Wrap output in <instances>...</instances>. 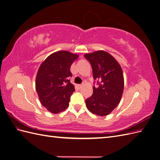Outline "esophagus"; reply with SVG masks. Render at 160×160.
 Listing matches in <instances>:
<instances>
[{"label": "esophagus", "instance_id": "esophagus-1", "mask_svg": "<svg viewBox=\"0 0 160 160\" xmlns=\"http://www.w3.org/2000/svg\"><path fill=\"white\" fill-rule=\"evenodd\" d=\"M83 86V84H80V85H77V87H78V88H79V89H81Z\"/></svg>", "mask_w": 160, "mask_h": 160}]
</instances>
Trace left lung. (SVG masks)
I'll list each match as a JSON object with an SVG mask.
<instances>
[{
    "label": "left lung",
    "mask_w": 160,
    "mask_h": 160,
    "mask_svg": "<svg viewBox=\"0 0 160 160\" xmlns=\"http://www.w3.org/2000/svg\"><path fill=\"white\" fill-rule=\"evenodd\" d=\"M84 57L90 62L93 79L98 80L99 85L98 88L93 86V95L85 100L86 106L95 115H108L122 99L124 89L122 67L112 55L104 51L88 53Z\"/></svg>",
    "instance_id": "1"
}]
</instances>
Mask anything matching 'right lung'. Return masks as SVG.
Returning <instances> with one entry per match:
<instances>
[{"instance_id":"add662e5","label":"right lung","mask_w":160,"mask_h":160,"mask_svg":"<svg viewBox=\"0 0 160 160\" xmlns=\"http://www.w3.org/2000/svg\"><path fill=\"white\" fill-rule=\"evenodd\" d=\"M79 55L67 51L50 55L38 70L35 87L41 104L52 113L63 111L69 106L70 98L75 91L70 83V67Z\"/></svg>"}]
</instances>
